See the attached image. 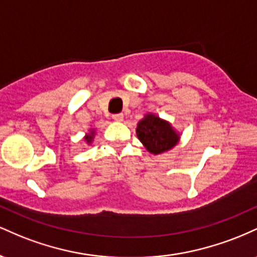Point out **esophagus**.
Here are the masks:
<instances>
[{
    "label": "esophagus",
    "instance_id": "1",
    "mask_svg": "<svg viewBox=\"0 0 257 257\" xmlns=\"http://www.w3.org/2000/svg\"><path fill=\"white\" fill-rule=\"evenodd\" d=\"M123 113H114L112 114V118H113L114 120H117V122H122L123 120Z\"/></svg>",
    "mask_w": 257,
    "mask_h": 257
}]
</instances>
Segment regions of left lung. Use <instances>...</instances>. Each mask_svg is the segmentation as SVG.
Here are the masks:
<instances>
[{"mask_svg":"<svg viewBox=\"0 0 257 257\" xmlns=\"http://www.w3.org/2000/svg\"><path fill=\"white\" fill-rule=\"evenodd\" d=\"M139 140L153 155H158L176 145L179 135L173 131L172 125L157 116L147 114L140 120L137 128Z\"/></svg>","mask_w":257,"mask_h":257,"instance_id":"1","label":"left lung"}]
</instances>
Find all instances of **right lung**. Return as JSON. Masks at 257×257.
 Masks as SVG:
<instances>
[{
    "label": "right lung",
    "mask_w": 257,
    "mask_h": 257,
    "mask_svg": "<svg viewBox=\"0 0 257 257\" xmlns=\"http://www.w3.org/2000/svg\"><path fill=\"white\" fill-rule=\"evenodd\" d=\"M93 133L94 132H90V134L85 137V140H87V143H90V141H91V138H93Z\"/></svg>",
    "instance_id": "right-lung-1"
}]
</instances>
